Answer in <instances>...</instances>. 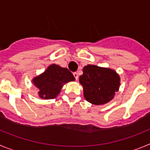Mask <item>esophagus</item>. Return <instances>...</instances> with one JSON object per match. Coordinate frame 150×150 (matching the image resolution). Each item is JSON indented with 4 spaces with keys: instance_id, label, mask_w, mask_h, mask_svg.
<instances>
[{
    "instance_id": "1",
    "label": "esophagus",
    "mask_w": 150,
    "mask_h": 150,
    "mask_svg": "<svg viewBox=\"0 0 150 150\" xmlns=\"http://www.w3.org/2000/svg\"><path fill=\"white\" fill-rule=\"evenodd\" d=\"M73 75H74V77L75 78V79H76V80H78V74L77 73V72H74Z\"/></svg>"
}]
</instances>
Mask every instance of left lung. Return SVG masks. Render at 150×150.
I'll use <instances>...</instances> for the list:
<instances>
[{
	"label": "left lung",
	"instance_id": "8db88e82",
	"mask_svg": "<svg viewBox=\"0 0 150 150\" xmlns=\"http://www.w3.org/2000/svg\"><path fill=\"white\" fill-rule=\"evenodd\" d=\"M86 100L93 105H103L114 98L120 87V77L110 69L87 65L79 78Z\"/></svg>",
	"mask_w": 150,
	"mask_h": 150
}]
</instances>
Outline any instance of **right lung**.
Here are the masks:
<instances>
[{"mask_svg": "<svg viewBox=\"0 0 150 150\" xmlns=\"http://www.w3.org/2000/svg\"><path fill=\"white\" fill-rule=\"evenodd\" d=\"M75 80V77L68 69L53 64L48 67L44 73L36 77L33 81L39 89L40 98L51 99L58 95L66 83Z\"/></svg>", "mask_w": 150, "mask_h": 150, "instance_id": "1", "label": "right lung"}]
</instances>
